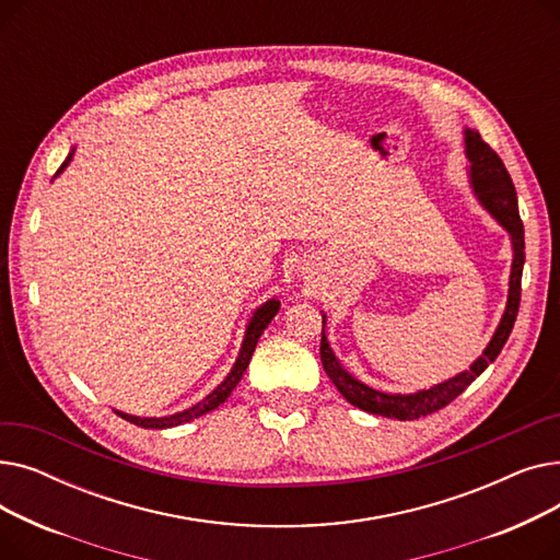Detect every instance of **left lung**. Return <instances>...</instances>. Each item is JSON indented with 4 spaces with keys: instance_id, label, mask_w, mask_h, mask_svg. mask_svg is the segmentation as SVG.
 I'll return each instance as SVG.
<instances>
[{
    "instance_id": "obj_1",
    "label": "left lung",
    "mask_w": 560,
    "mask_h": 560,
    "mask_svg": "<svg viewBox=\"0 0 560 560\" xmlns=\"http://www.w3.org/2000/svg\"><path fill=\"white\" fill-rule=\"evenodd\" d=\"M465 147H467V156L472 161V184L481 201L486 203V209L502 222V226L511 233L513 238V270H511V288H509V302H506V313L499 322V327L486 347L483 357L475 361V365L467 372H460L458 376L445 381V384L433 386L429 390H420L416 395H386L368 388L361 381H357L351 374L342 370V365L336 361L334 351L322 334L319 342V359L322 365H325V372L334 381V386L340 390V395L361 410H368V413L374 416H386L395 420H418L427 418L435 410L445 408L450 401H454L472 381L499 357V351L506 345L517 308H520V295H522V268H524V226L520 220L517 211V195L515 186L511 182V174L504 167V161L497 156V152L477 131H467L465 133Z\"/></svg>"
}]
</instances>
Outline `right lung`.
Returning a JSON list of instances; mask_svg holds the SVG:
<instances>
[{
  "label": "right lung",
  "mask_w": 560,
  "mask_h": 560,
  "mask_svg": "<svg viewBox=\"0 0 560 560\" xmlns=\"http://www.w3.org/2000/svg\"><path fill=\"white\" fill-rule=\"evenodd\" d=\"M70 159H72V156H68V159L63 161V165L58 167V172H61V170L70 163ZM277 311H279V302H277V300H270L268 304H262V306L254 313V317H252V322H249V327H247V334H245V342H243L238 361H235L233 370L229 372V376L222 381V384H220L209 397L201 399L197 406L184 410V413L167 416V418H136V416H127V413H117V410H115V413L120 416V418H125L127 422L136 424V427H142V429H170V427H176V424L190 422V420H195V418H199V416H203V413H209V410L218 408V406L231 395V390H233L235 386H238V381L243 378V374H245V370H247V365H249V361H252V354H254L258 338L262 336L265 329H268V325L272 322V317L277 315Z\"/></svg>",
  "instance_id": "1"
}]
</instances>
